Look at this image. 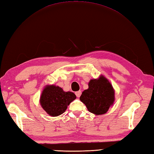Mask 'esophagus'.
<instances>
[{
	"mask_svg": "<svg viewBox=\"0 0 154 154\" xmlns=\"http://www.w3.org/2000/svg\"><path fill=\"white\" fill-rule=\"evenodd\" d=\"M75 94H76L77 97H80L81 94H82V91H78L76 92V93H75Z\"/></svg>",
	"mask_w": 154,
	"mask_h": 154,
	"instance_id": "obj_1",
	"label": "esophagus"
}]
</instances>
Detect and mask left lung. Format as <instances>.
I'll use <instances>...</instances> for the list:
<instances>
[{
  "instance_id": "1",
  "label": "left lung",
  "mask_w": 154,
  "mask_h": 154,
  "mask_svg": "<svg viewBox=\"0 0 154 154\" xmlns=\"http://www.w3.org/2000/svg\"><path fill=\"white\" fill-rule=\"evenodd\" d=\"M88 86L82 94L80 101L92 113L102 115L107 112L115 100V91L110 82L101 76L97 80H91Z\"/></svg>"
}]
</instances>
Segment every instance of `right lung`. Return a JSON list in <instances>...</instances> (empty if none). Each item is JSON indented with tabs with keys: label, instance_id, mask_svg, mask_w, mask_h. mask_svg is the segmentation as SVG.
<instances>
[{
	"label": "right lung",
	"instance_id": "add662e5",
	"mask_svg": "<svg viewBox=\"0 0 154 154\" xmlns=\"http://www.w3.org/2000/svg\"><path fill=\"white\" fill-rule=\"evenodd\" d=\"M76 98L73 92H65L55 86H48L44 89L40 97L43 109L52 117H57L66 110L68 105Z\"/></svg>",
	"mask_w": 154,
	"mask_h": 154
}]
</instances>
